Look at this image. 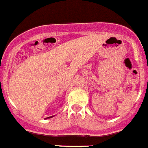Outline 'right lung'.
<instances>
[{"instance_id":"add662e5","label":"right lung","mask_w":148,"mask_h":148,"mask_svg":"<svg viewBox=\"0 0 148 148\" xmlns=\"http://www.w3.org/2000/svg\"><path fill=\"white\" fill-rule=\"evenodd\" d=\"M52 117H53V116H49V117H47V118H46V119H50L52 118Z\"/></svg>"}]
</instances>
